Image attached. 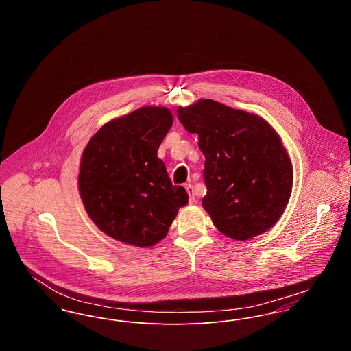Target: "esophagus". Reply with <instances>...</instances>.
<instances>
[{"label":"esophagus","instance_id":"esophagus-1","mask_svg":"<svg viewBox=\"0 0 351 351\" xmlns=\"http://www.w3.org/2000/svg\"><path fill=\"white\" fill-rule=\"evenodd\" d=\"M185 189H186L188 196H189V202H195V189H193V185L186 184V185H185Z\"/></svg>","mask_w":351,"mask_h":351}]
</instances>
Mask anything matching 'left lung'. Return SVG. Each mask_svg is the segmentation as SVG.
Segmentation results:
<instances>
[{
  "label": "left lung",
  "instance_id": "left-lung-1",
  "mask_svg": "<svg viewBox=\"0 0 351 351\" xmlns=\"http://www.w3.org/2000/svg\"><path fill=\"white\" fill-rule=\"evenodd\" d=\"M205 155L202 206L229 238L246 241L272 228L292 191V165L263 118L213 100L178 109Z\"/></svg>",
  "mask_w": 351,
  "mask_h": 351
}]
</instances>
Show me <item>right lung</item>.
Listing matches in <instances>:
<instances>
[{"label": "right lung", "mask_w": 351, "mask_h": 351, "mask_svg": "<svg viewBox=\"0 0 351 351\" xmlns=\"http://www.w3.org/2000/svg\"><path fill=\"white\" fill-rule=\"evenodd\" d=\"M172 122L166 108H139L105 123L84 150L79 191L86 213L123 243L155 245L188 202L185 189L172 185L158 158Z\"/></svg>", "instance_id": "obj_1"}]
</instances>
